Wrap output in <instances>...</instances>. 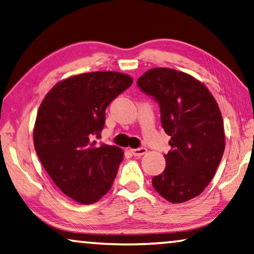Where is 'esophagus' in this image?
<instances>
[{
  "label": "esophagus",
  "mask_w": 254,
  "mask_h": 254,
  "mask_svg": "<svg viewBox=\"0 0 254 254\" xmlns=\"http://www.w3.org/2000/svg\"><path fill=\"white\" fill-rule=\"evenodd\" d=\"M131 153L134 155V156H142V155H145L147 153V149L146 148H135V149H131Z\"/></svg>",
  "instance_id": "1"
}]
</instances>
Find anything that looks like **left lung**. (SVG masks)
Returning a JSON list of instances; mask_svg holds the SVG:
<instances>
[{"mask_svg":"<svg viewBox=\"0 0 254 254\" xmlns=\"http://www.w3.org/2000/svg\"><path fill=\"white\" fill-rule=\"evenodd\" d=\"M137 84L160 105L162 127L171 137L164 171L151 184L169 202H187L203 192L224 155L220 109L206 86L184 71L153 68Z\"/></svg>","mask_w":254,"mask_h":254,"instance_id":"left-lung-1","label":"left lung"}]
</instances>
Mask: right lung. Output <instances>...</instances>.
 Masks as SVG:
<instances>
[{
    "label": "right lung",
    "mask_w": 254,
    "mask_h": 254,
    "mask_svg": "<svg viewBox=\"0 0 254 254\" xmlns=\"http://www.w3.org/2000/svg\"><path fill=\"white\" fill-rule=\"evenodd\" d=\"M119 71H93L57 83L40 105L33 140L56 186L81 204L99 200L111 189L123 160L116 146H98L107 106L132 84Z\"/></svg>",
    "instance_id": "obj_1"
}]
</instances>
